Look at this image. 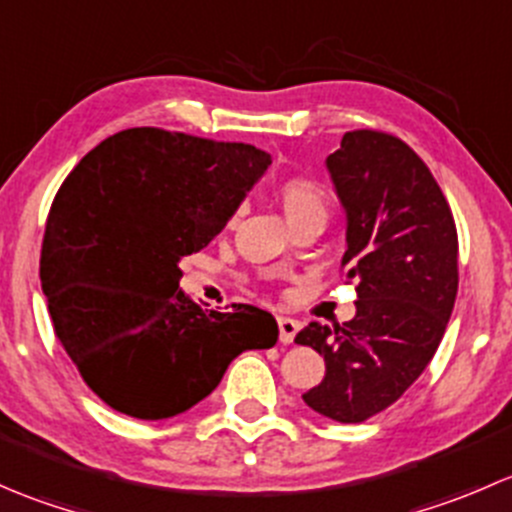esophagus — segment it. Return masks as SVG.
Listing matches in <instances>:
<instances>
[{"label":"esophagus","mask_w":512,"mask_h":512,"mask_svg":"<svg viewBox=\"0 0 512 512\" xmlns=\"http://www.w3.org/2000/svg\"><path fill=\"white\" fill-rule=\"evenodd\" d=\"M277 324H280V342L282 344H292L294 337L299 332V322L292 317H277Z\"/></svg>","instance_id":"1"}]
</instances>
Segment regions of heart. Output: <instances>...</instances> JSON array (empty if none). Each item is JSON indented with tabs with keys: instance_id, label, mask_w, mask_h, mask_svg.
<instances>
[{
	"instance_id": "heart-1",
	"label": "heart",
	"mask_w": 512,
	"mask_h": 512,
	"mask_svg": "<svg viewBox=\"0 0 512 512\" xmlns=\"http://www.w3.org/2000/svg\"><path fill=\"white\" fill-rule=\"evenodd\" d=\"M277 198H280L282 210L292 225L307 218H327L329 205H332L327 190L317 180L302 178V175L282 180L280 188H277Z\"/></svg>"
}]
</instances>
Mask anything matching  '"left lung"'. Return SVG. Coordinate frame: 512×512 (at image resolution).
I'll list each match as a JSON object with an SVG mask.
<instances>
[{"label": "left lung", "instance_id": "8db88e82", "mask_svg": "<svg viewBox=\"0 0 512 512\" xmlns=\"http://www.w3.org/2000/svg\"><path fill=\"white\" fill-rule=\"evenodd\" d=\"M327 170L347 213L342 267L359 299L342 327L312 322L294 342L327 364L304 404L361 423L401 399L436 354L458 292V235L436 178L401 138L344 133Z\"/></svg>", "mask_w": 512, "mask_h": 512}]
</instances>
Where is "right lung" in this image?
Here are the masks:
<instances>
[{"mask_svg":"<svg viewBox=\"0 0 512 512\" xmlns=\"http://www.w3.org/2000/svg\"><path fill=\"white\" fill-rule=\"evenodd\" d=\"M272 163L247 143L128 128L81 158L51 203L41 289L61 347L103 404L158 421L213 394L230 361L277 342L252 304L215 312L180 292Z\"/></svg>","mask_w":512,"mask_h":512,"instance_id":"1","label":"right lung"}]
</instances>
